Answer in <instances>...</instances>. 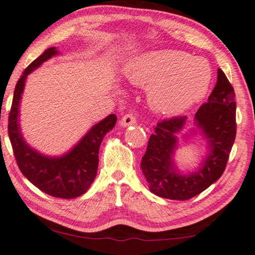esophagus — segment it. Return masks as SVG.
<instances>
[{"label":"esophagus","instance_id":"obj_1","mask_svg":"<svg viewBox=\"0 0 255 255\" xmlns=\"http://www.w3.org/2000/svg\"><path fill=\"white\" fill-rule=\"evenodd\" d=\"M135 124H136V118L132 116V114H126V116H124L119 121V125L121 127H129Z\"/></svg>","mask_w":255,"mask_h":255}]
</instances>
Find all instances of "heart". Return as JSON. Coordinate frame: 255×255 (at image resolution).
<instances>
[{
	"label": "heart",
	"instance_id": "obj_1",
	"mask_svg": "<svg viewBox=\"0 0 255 255\" xmlns=\"http://www.w3.org/2000/svg\"><path fill=\"white\" fill-rule=\"evenodd\" d=\"M126 76L136 87L150 88V103L156 111L177 116L207 96L213 73L203 57L175 49H159L131 60Z\"/></svg>",
	"mask_w": 255,
	"mask_h": 255
}]
</instances>
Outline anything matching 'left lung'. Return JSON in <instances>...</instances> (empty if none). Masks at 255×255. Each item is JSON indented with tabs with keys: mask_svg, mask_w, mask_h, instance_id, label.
Returning a JSON list of instances; mask_svg holds the SVG:
<instances>
[{
	"mask_svg": "<svg viewBox=\"0 0 255 255\" xmlns=\"http://www.w3.org/2000/svg\"><path fill=\"white\" fill-rule=\"evenodd\" d=\"M235 97L230 82L223 70L218 69L216 85L208 103L195 113L193 123L187 117H177L157 125L141 162L150 192L159 198L185 201L202 193L221 178L236 138ZM189 123L196 127L188 129ZM185 128L188 131L183 138L199 132L206 141L207 149L200 166L187 174L179 170L174 160L177 135Z\"/></svg>",
	"mask_w": 255,
	"mask_h": 255,
	"instance_id": "obj_1",
	"label": "left lung"
}]
</instances>
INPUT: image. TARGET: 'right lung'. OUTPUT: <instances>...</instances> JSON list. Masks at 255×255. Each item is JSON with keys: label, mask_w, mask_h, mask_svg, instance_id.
<instances>
[{"label": "right lung", "mask_w": 255, "mask_h": 255, "mask_svg": "<svg viewBox=\"0 0 255 255\" xmlns=\"http://www.w3.org/2000/svg\"><path fill=\"white\" fill-rule=\"evenodd\" d=\"M57 54L59 52L55 47L46 49L24 70L13 92L8 132L17 165L27 180L54 198L74 199L84 194L95 180L98 170L100 143L104 136L116 126L117 117L110 114L93 125L77 144L61 156L44 155L27 144L19 124V106L25 82L32 71Z\"/></svg>", "instance_id": "add662e5"}]
</instances>
